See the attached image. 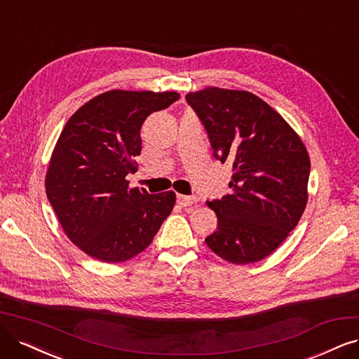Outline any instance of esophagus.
Instances as JSON below:
<instances>
[{
    "mask_svg": "<svg viewBox=\"0 0 359 359\" xmlns=\"http://www.w3.org/2000/svg\"><path fill=\"white\" fill-rule=\"evenodd\" d=\"M196 203V196L194 195H177V204L180 207H189Z\"/></svg>",
    "mask_w": 359,
    "mask_h": 359,
    "instance_id": "obj_1",
    "label": "esophagus"
}]
</instances>
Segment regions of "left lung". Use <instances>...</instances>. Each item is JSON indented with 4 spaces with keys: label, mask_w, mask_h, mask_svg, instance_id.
<instances>
[{
    "label": "left lung",
    "mask_w": 359,
    "mask_h": 359,
    "mask_svg": "<svg viewBox=\"0 0 359 359\" xmlns=\"http://www.w3.org/2000/svg\"><path fill=\"white\" fill-rule=\"evenodd\" d=\"M187 102L207 131L213 156L232 167L231 194L207 201L217 231L205 243L231 263L259 262L281 245L306 207L308 151L253 93L207 87L188 93Z\"/></svg>",
    "instance_id": "1"
}]
</instances>
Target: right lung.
<instances>
[{"instance_id":"1","label":"right lung","mask_w":359,"mask_h":359,"mask_svg":"<svg viewBox=\"0 0 359 359\" xmlns=\"http://www.w3.org/2000/svg\"><path fill=\"white\" fill-rule=\"evenodd\" d=\"M176 91L111 90L83 104L66 123L46 176L47 198L69 240L106 263L148 247L176 203L172 191L128 189L140 155V128L168 108Z\"/></svg>"}]
</instances>
